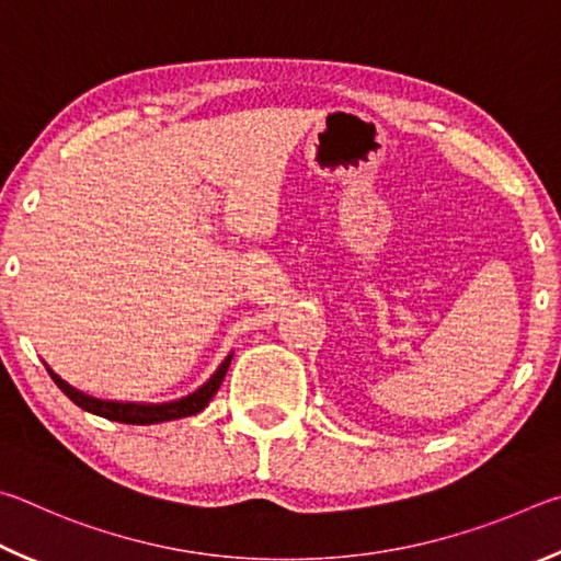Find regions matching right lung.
I'll return each instance as SVG.
<instances>
[{"mask_svg": "<svg viewBox=\"0 0 561 561\" xmlns=\"http://www.w3.org/2000/svg\"><path fill=\"white\" fill-rule=\"evenodd\" d=\"M231 357H226L219 369L214 371V375L204 381V385L192 391L190 397H182L176 401H164V404H135V401H107V399H95V397H88L83 391L73 389L71 385H66V381L54 375L51 369H48V375L56 381V387L64 391V394L73 401L76 407H81L83 411H91L95 416H103V419H111V421H121V424H133V426H147V424H162V421H172V419H184V416H194L199 414V411L209 404L214 399L216 391H219L221 381L226 377V369L231 365Z\"/></svg>", "mask_w": 561, "mask_h": 561, "instance_id": "add662e5", "label": "right lung"}]
</instances>
